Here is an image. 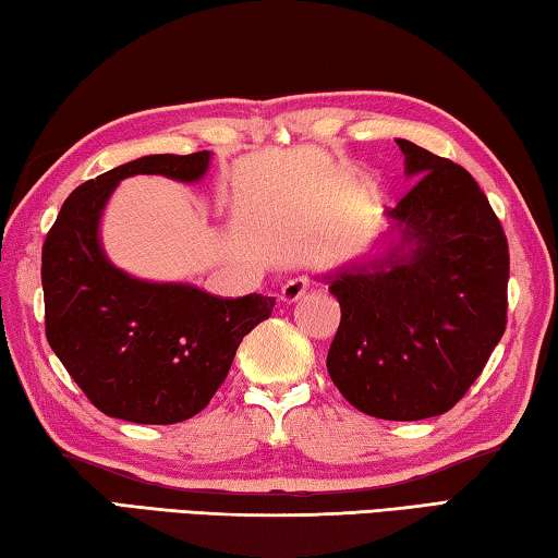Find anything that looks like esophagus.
Instances as JSON below:
<instances>
[{
  "mask_svg": "<svg viewBox=\"0 0 558 558\" xmlns=\"http://www.w3.org/2000/svg\"><path fill=\"white\" fill-rule=\"evenodd\" d=\"M312 281L306 277H296V279H289L284 287H281V304H296V301L306 294V289Z\"/></svg>",
  "mask_w": 558,
  "mask_h": 558,
  "instance_id": "obj_1",
  "label": "esophagus"
}]
</instances>
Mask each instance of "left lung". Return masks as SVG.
<instances>
[{
  "label": "left lung",
  "instance_id": "left-lung-1",
  "mask_svg": "<svg viewBox=\"0 0 558 558\" xmlns=\"http://www.w3.org/2000/svg\"><path fill=\"white\" fill-rule=\"evenodd\" d=\"M415 187L386 209V252L324 274L341 304L328 376L361 413L423 420L450 410L507 326L509 246L458 162L398 138Z\"/></svg>",
  "mask_w": 558,
  "mask_h": 558
}]
</instances>
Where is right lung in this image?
<instances>
[{"instance_id":"obj_1","label":"right lung","mask_w":558,"mask_h":558,"mask_svg":"<svg viewBox=\"0 0 558 558\" xmlns=\"http://www.w3.org/2000/svg\"><path fill=\"white\" fill-rule=\"evenodd\" d=\"M207 150L145 155L78 185L61 205L41 250L47 339L100 413L138 425L197 415L230 373L274 296L219 299L193 284L135 279L100 246V217L118 182L166 175L197 182Z\"/></svg>"}]
</instances>
